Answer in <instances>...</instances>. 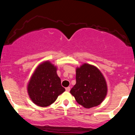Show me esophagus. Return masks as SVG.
<instances>
[{
  "instance_id": "1",
  "label": "esophagus",
  "mask_w": 135,
  "mask_h": 135,
  "mask_svg": "<svg viewBox=\"0 0 135 135\" xmlns=\"http://www.w3.org/2000/svg\"><path fill=\"white\" fill-rule=\"evenodd\" d=\"M65 89H66V91H68V92H69V91H70V88L67 87V88H65Z\"/></svg>"
}]
</instances>
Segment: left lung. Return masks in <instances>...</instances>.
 Masks as SVG:
<instances>
[{"label": "left lung", "mask_w": 135, "mask_h": 135, "mask_svg": "<svg viewBox=\"0 0 135 135\" xmlns=\"http://www.w3.org/2000/svg\"><path fill=\"white\" fill-rule=\"evenodd\" d=\"M70 93L84 108L98 106L107 94L106 80L97 67L84 63L76 69V84L71 89Z\"/></svg>", "instance_id": "8db88e82"}]
</instances>
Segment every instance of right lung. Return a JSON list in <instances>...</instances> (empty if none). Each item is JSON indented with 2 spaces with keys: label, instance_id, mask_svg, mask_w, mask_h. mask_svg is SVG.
<instances>
[{
  "label": "right lung",
  "instance_id": "right-lung-1",
  "mask_svg": "<svg viewBox=\"0 0 135 135\" xmlns=\"http://www.w3.org/2000/svg\"><path fill=\"white\" fill-rule=\"evenodd\" d=\"M56 70V66L49 61L41 63L35 70L28 83L27 91L35 105L42 107L49 106L65 91Z\"/></svg>",
  "mask_w": 135,
  "mask_h": 135
}]
</instances>
